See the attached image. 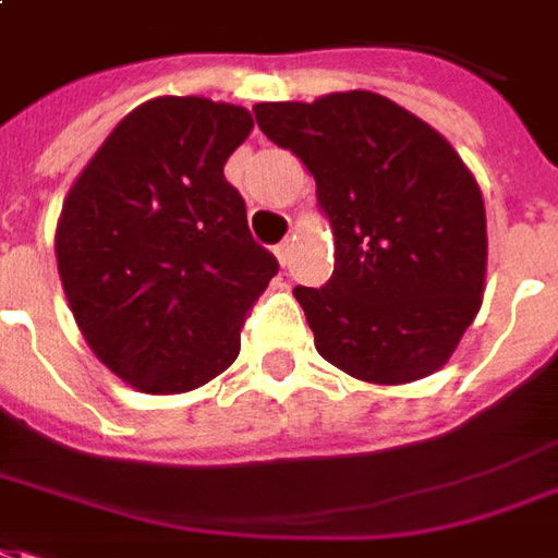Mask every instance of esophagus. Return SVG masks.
Segmentation results:
<instances>
[{"instance_id":"obj_1","label":"esophagus","mask_w":558,"mask_h":558,"mask_svg":"<svg viewBox=\"0 0 558 558\" xmlns=\"http://www.w3.org/2000/svg\"><path fill=\"white\" fill-rule=\"evenodd\" d=\"M276 258H279V264H282V267H288V264L294 262V241H291V238L276 246Z\"/></svg>"}]
</instances>
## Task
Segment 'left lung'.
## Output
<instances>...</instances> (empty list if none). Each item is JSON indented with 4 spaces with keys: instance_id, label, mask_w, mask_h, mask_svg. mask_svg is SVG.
Listing matches in <instances>:
<instances>
[{
    "instance_id": "obj_1",
    "label": "left lung",
    "mask_w": 558,
    "mask_h": 558,
    "mask_svg": "<svg viewBox=\"0 0 558 558\" xmlns=\"http://www.w3.org/2000/svg\"><path fill=\"white\" fill-rule=\"evenodd\" d=\"M253 111L314 175L332 226V279L294 288L317 353L374 385L441 371L485 291V203L468 165L433 125L371 90Z\"/></svg>"
}]
</instances>
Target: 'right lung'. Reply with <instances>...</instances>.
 Here are the masks:
<instances>
[{
  "instance_id": "obj_1",
  "label": "right lung",
  "mask_w": 558,
  "mask_h": 558,
  "mask_svg": "<svg viewBox=\"0 0 558 558\" xmlns=\"http://www.w3.org/2000/svg\"><path fill=\"white\" fill-rule=\"evenodd\" d=\"M253 132L241 105L155 96L114 125L70 187L58 276L87 347L144 393L211 383L279 270L223 167Z\"/></svg>"
}]
</instances>
